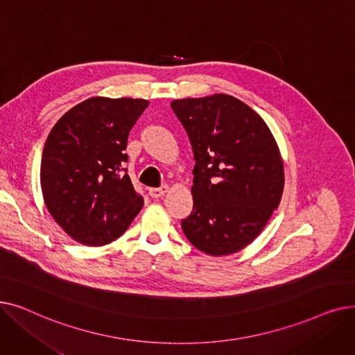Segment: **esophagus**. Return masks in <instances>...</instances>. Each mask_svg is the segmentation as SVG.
I'll use <instances>...</instances> for the list:
<instances>
[{"label": "esophagus", "instance_id": "1", "mask_svg": "<svg viewBox=\"0 0 355 355\" xmlns=\"http://www.w3.org/2000/svg\"><path fill=\"white\" fill-rule=\"evenodd\" d=\"M148 193H149V196H151L153 198H159V197H162V196H165L168 193V185L165 184V185H162V187H159V189H149Z\"/></svg>", "mask_w": 355, "mask_h": 355}]
</instances>
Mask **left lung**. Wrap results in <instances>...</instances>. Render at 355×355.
Here are the masks:
<instances>
[{"instance_id":"1","label":"left lung","mask_w":355,"mask_h":355,"mask_svg":"<svg viewBox=\"0 0 355 355\" xmlns=\"http://www.w3.org/2000/svg\"><path fill=\"white\" fill-rule=\"evenodd\" d=\"M194 153V207L181 221L198 250L227 256L260 234L281 202L285 174L266 122L241 101L216 93L171 102Z\"/></svg>"}]
</instances>
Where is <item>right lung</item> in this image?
Listing matches in <instances>:
<instances>
[{
    "label": "right lung",
    "instance_id": "add662e5",
    "mask_svg": "<svg viewBox=\"0 0 355 355\" xmlns=\"http://www.w3.org/2000/svg\"><path fill=\"white\" fill-rule=\"evenodd\" d=\"M148 103L89 98L50 130L40 168L43 198L55 223L82 245L116 240L144 206L123 165L129 130Z\"/></svg>",
    "mask_w": 355,
    "mask_h": 355
}]
</instances>
